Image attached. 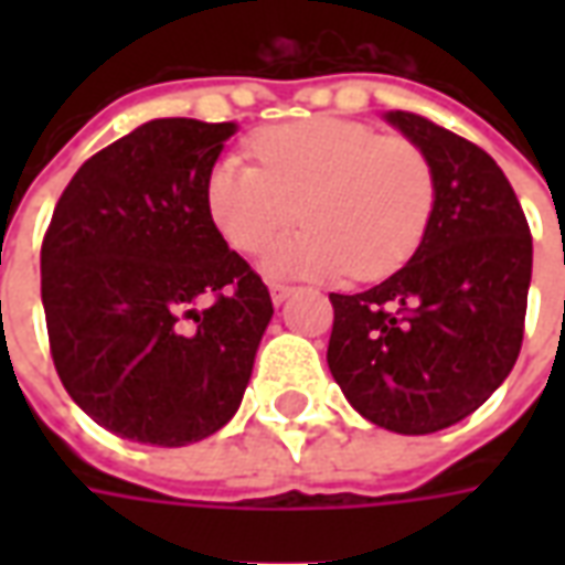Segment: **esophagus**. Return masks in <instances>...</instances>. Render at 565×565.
<instances>
[{"label": "esophagus", "mask_w": 565, "mask_h": 565, "mask_svg": "<svg viewBox=\"0 0 565 565\" xmlns=\"http://www.w3.org/2000/svg\"><path fill=\"white\" fill-rule=\"evenodd\" d=\"M269 294H271V302H275V306H281L284 299H287V296L294 294V287H290V284H269Z\"/></svg>", "instance_id": "34e87169"}]
</instances>
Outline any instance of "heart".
<instances>
[{"mask_svg":"<svg viewBox=\"0 0 565 565\" xmlns=\"http://www.w3.org/2000/svg\"><path fill=\"white\" fill-rule=\"evenodd\" d=\"M250 153L221 157L205 178L214 230L242 254H266L269 275H344L375 281L420 245L436 202L426 153L339 117H308L250 136Z\"/></svg>","mask_w":565,"mask_h":565,"instance_id":"1","label":"heart"}]
</instances>
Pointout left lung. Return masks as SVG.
<instances>
[{"label": "left lung", "instance_id": "left-lung-1", "mask_svg": "<svg viewBox=\"0 0 565 565\" xmlns=\"http://www.w3.org/2000/svg\"><path fill=\"white\" fill-rule=\"evenodd\" d=\"M384 120L424 150L436 202L420 245L387 281L330 294L327 363L372 424L426 436L460 424L521 354L533 238L509 178L472 141L408 111Z\"/></svg>", "mask_w": 565, "mask_h": 565}]
</instances>
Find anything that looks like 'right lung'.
<instances>
[{
    "label": "right lung",
    "instance_id": "obj_1",
    "mask_svg": "<svg viewBox=\"0 0 565 565\" xmlns=\"http://www.w3.org/2000/svg\"><path fill=\"white\" fill-rule=\"evenodd\" d=\"M235 124L160 117L81 166L42 245L56 375L115 436L181 448L230 424L271 320L214 230L205 178Z\"/></svg>",
    "mask_w": 565,
    "mask_h": 565
}]
</instances>
